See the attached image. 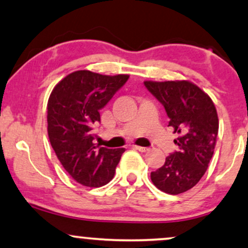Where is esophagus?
Returning <instances> with one entry per match:
<instances>
[{
    "instance_id": "obj_1",
    "label": "esophagus",
    "mask_w": 248,
    "mask_h": 248,
    "mask_svg": "<svg viewBox=\"0 0 248 248\" xmlns=\"http://www.w3.org/2000/svg\"><path fill=\"white\" fill-rule=\"evenodd\" d=\"M133 148L137 149V151H139V152H142V153L149 151V148H147V147H141V146H133Z\"/></svg>"
}]
</instances>
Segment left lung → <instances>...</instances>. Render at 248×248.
Segmentation results:
<instances>
[{
	"instance_id": "obj_1",
	"label": "left lung",
	"mask_w": 248,
	"mask_h": 248,
	"mask_svg": "<svg viewBox=\"0 0 248 248\" xmlns=\"http://www.w3.org/2000/svg\"><path fill=\"white\" fill-rule=\"evenodd\" d=\"M145 86L163 105L169 126L179 137L178 152L167 156L156 171L151 172L153 184L168 194L188 191L204 175L218 133L215 105L207 93L187 80L151 81Z\"/></svg>"
}]
</instances>
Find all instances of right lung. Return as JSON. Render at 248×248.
<instances>
[{"label":"right lung","mask_w":248,"mask_h":248,"mask_svg":"<svg viewBox=\"0 0 248 248\" xmlns=\"http://www.w3.org/2000/svg\"><path fill=\"white\" fill-rule=\"evenodd\" d=\"M129 79L79 70L63 78L47 105L48 137L66 172L79 184L101 187L115 175L124 148L108 149L94 143L92 130L102 109Z\"/></svg>","instance_id":"add662e5"}]
</instances>
